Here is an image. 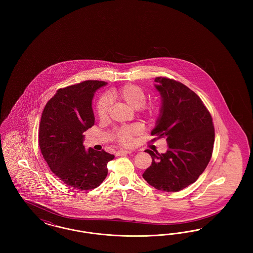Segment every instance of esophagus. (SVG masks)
Masks as SVG:
<instances>
[{"mask_svg": "<svg viewBox=\"0 0 253 253\" xmlns=\"http://www.w3.org/2000/svg\"><path fill=\"white\" fill-rule=\"evenodd\" d=\"M131 153H132V151H129V150H121V151L117 152V156H124V155H128Z\"/></svg>", "mask_w": 253, "mask_h": 253, "instance_id": "esophagus-1", "label": "esophagus"}]
</instances>
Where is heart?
Masks as SVG:
<instances>
[{
	"mask_svg": "<svg viewBox=\"0 0 253 253\" xmlns=\"http://www.w3.org/2000/svg\"><path fill=\"white\" fill-rule=\"evenodd\" d=\"M109 99H119L131 108L141 111V113L146 117H154L158 111L156 105H145L146 95L144 91L138 86L133 84L124 85L120 89L114 90L110 93L108 98L102 96L96 105V113L98 118L101 121H104L108 118L110 111V101ZM142 131L141 127L138 125L125 126L119 129L115 132V138L119 143L123 146H131L133 142L134 136Z\"/></svg>",
	"mask_w": 253,
	"mask_h": 253,
	"instance_id": "1",
	"label": "heart"
}]
</instances>
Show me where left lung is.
Instances as JSON below:
<instances>
[{
    "label": "left lung",
    "instance_id": "1",
    "mask_svg": "<svg viewBox=\"0 0 253 253\" xmlns=\"http://www.w3.org/2000/svg\"><path fill=\"white\" fill-rule=\"evenodd\" d=\"M155 82L161 107L151 133L156 138L166 137L169 149L165 154L145 151L153 162L142 176L157 190L179 192L198 179L211 160L212 119L200 97L186 85L160 77Z\"/></svg>",
    "mask_w": 253,
    "mask_h": 253
}]
</instances>
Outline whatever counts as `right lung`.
I'll return each mask as SVG.
<instances>
[{
	"label": "right lung",
	"instance_id": "add662e5",
	"mask_svg": "<svg viewBox=\"0 0 253 253\" xmlns=\"http://www.w3.org/2000/svg\"><path fill=\"white\" fill-rule=\"evenodd\" d=\"M107 83L86 81L59 89L43 109L39 127V145L50 169L67 186L92 190L108 173L107 163L115 156L88 150L84 132L95 123L92 100Z\"/></svg>",
	"mask_w": 253,
	"mask_h": 253
}]
</instances>
